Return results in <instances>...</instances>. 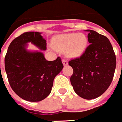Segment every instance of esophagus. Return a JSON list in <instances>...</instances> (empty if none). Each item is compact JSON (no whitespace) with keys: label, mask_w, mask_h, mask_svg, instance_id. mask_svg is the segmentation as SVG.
<instances>
[{"label":"esophagus","mask_w":122,"mask_h":122,"mask_svg":"<svg viewBox=\"0 0 122 122\" xmlns=\"http://www.w3.org/2000/svg\"><path fill=\"white\" fill-rule=\"evenodd\" d=\"M62 63H63V64L64 66H67V65L68 64V61H67V60H66V59H63V60H62Z\"/></svg>","instance_id":"34e87169"}]
</instances>
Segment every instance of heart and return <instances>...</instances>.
I'll return each instance as SVG.
<instances>
[{"label": "heart", "mask_w": 122, "mask_h": 122, "mask_svg": "<svg viewBox=\"0 0 122 122\" xmlns=\"http://www.w3.org/2000/svg\"><path fill=\"white\" fill-rule=\"evenodd\" d=\"M88 40L83 33H68L54 37L53 47L59 52H66L69 58L80 57L85 51Z\"/></svg>", "instance_id": "obj_1"}]
</instances>
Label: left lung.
Here are the masks:
<instances>
[{"label":"left lung","instance_id":"obj_1","mask_svg":"<svg viewBox=\"0 0 122 122\" xmlns=\"http://www.w3.org/2000/svg\"><path fill=\"white\" fill-rule=\"evenodd\" d=\"M90 45L80 58L68 62L73 69L71 82L75 92L84 99L101 96L112 81L116 68V56L107 37L86 30Z\"/></svg>","mask_w":122,"mask_h":122}]
</instances>
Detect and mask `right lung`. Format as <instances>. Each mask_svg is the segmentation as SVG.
I'll list each match as a JSON object with an SVG mask.
<instances>
[{
  "label": "right lung",
  "mask_w": 122,
  "mask_h": 122,
  "mask_svg": "<svg viewBox=\"0 0 122 122\" xmlns=\"http://www.w3.org/2000/svg\"><path fill=\"white\" fill-rule=\"evenodd\" d=\"M31 42L41 50H47V42L39 32H26L14 39L5 57V68L10 85L24 100L40 101L51 91L55 77L63 68L60 57L47 61L40 51L26 50Z\"/></svg>",
  "instance_id": "1"
}]
</instances>
